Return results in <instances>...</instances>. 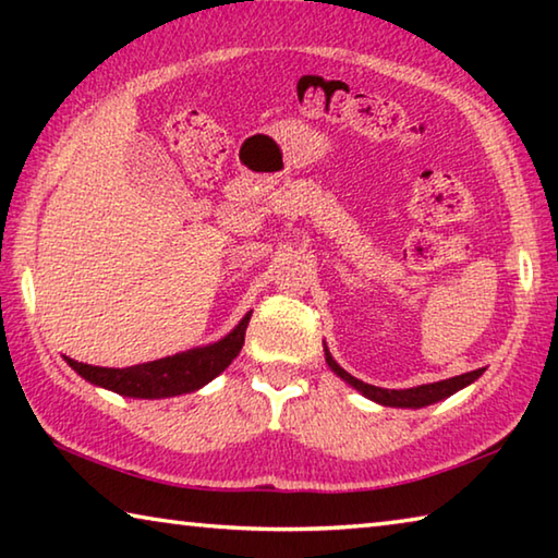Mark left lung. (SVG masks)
Here are the masks:
<instances>
[{
    "instance_id": "8db88e82",
    "label": "left lung",
    "mask_w": 558,
    "mask_h": 558,
    "mask_svg": "<svg viewBox=\"0 0 558 558\" xmlns=\"http://www.w3.org/2000/svg\"><path fill=\"white\" fill-rule=\"evenodd\" d=\"M327 354V364L329 369H332L339 379H344L349 386H354L359 393H364L366 399H372L381 405H399V409H421V405H430L436 401L448 399L450 393L460 391L462 386L472 384L480 376V372H470V374H462L456 376V379H448V381H438V384H426V386H415V389H405V391H384V389H376V386H369L364 381L354 379V376H349L344 369H339L337 362L329 352L325 349Z\"/></svg>"
}]
</instances>
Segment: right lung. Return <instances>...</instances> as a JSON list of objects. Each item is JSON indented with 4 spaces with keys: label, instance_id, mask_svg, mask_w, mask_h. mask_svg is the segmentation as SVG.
<instances>
[{
    "label": "right lung",
    "instance_id": "add662e5",
    "mask_svg": "<svg viewBox=\"0 0 558 558\" xmlns=\"http://www.w3.org/2000/svg\"><path fill=\"white\" fill-rule=\"evenodd\" d=\"M248 323L251 313L229 335L219 339V342L155 359V362L125 366V369L93 366L75 362V359H69V364L86 381L116 391L120 396H132V399H169V396L202 389V386L216 379L239 356Z\"/></svg>",
    "mask_w": 558,
    "mask_h": 558
}]
</instances>
